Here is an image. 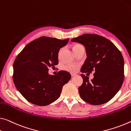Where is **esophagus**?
Here are the masks:
<instances>
[{"label":"esophagus","mask_w":131,"mask_h":131,"mask_svg":"<svg viewBox=\"0 0 131 131\" xmlns=\"http://www.w3.org/2000/svg\"><path fill=\"white\" fill-rule=\"evenodd\" d=\"M76 74H75V73H71V76H76Z\"/></svg>","instance_id":"obj_1"}]
</instances>
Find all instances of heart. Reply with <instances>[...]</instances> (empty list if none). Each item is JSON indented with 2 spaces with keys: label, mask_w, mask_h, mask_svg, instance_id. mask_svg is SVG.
Listing matches in <instances>:
<instances>
[{
  "label": "heart",
  "mask_w": 131,
  "mask_h": 131,
  "mask_svg": "<svg viewBox=\"0 0 131 131\" xmlns=\"http://www.w3.org/2000/svg\"><path fill=\"white\" fill-rule=\"evenodd\" d=\"M82 46V45H79V44L74 45L73 47V51ZM62 48L60 49L59 52H58V57L59 59H61V58L62 57ZM63 69L65 70H66V71L70 72V73H75V72L78 71V70L79 69V65L78 64H76V63H69L64 66Z\"/></svg>",
  "instance_id": "1"
}]
</instances>
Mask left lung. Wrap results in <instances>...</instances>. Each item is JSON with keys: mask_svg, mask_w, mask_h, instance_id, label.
Returning <instances> with one entry per match:
<instances>
[{"mask_svg": "<svg viewBox=\"0 0 131 131\" xmlns=\"http://www.w3.org/2000/svg\"><path fill=\"white\" fill-rule=\"evenodd\" d=\"M85 47L88 58L81 68L82 73L95 71L94 78L82 74L83 82L79 93L84 101L92 105L109 101L121 88L124 80V60L114 43L97 34H84L71 39Z\"/></svg>", "mask_w": 131, "mask_h": 131, "instance_id": "left-lung-1", "label": "left lung"}]
</instances>
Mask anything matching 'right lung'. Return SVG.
<instances>
[{
  "label": "right lung",
  "instance_id": "right-lung-1",
  "mask_svg": "<svg viewBox=\"0 0 131 131\" xmlns=\"http://www.w3.org/2000/svg\"><path fill=\"white\" fill-rule=\"evenodd\" d=\"M69 40L41 37L27 45L16 57L13 63L14 83L30 103L44 106L60 97L62 87L71 75L64 70L50 75L48 68L58 65V52Z\"/></svg>",
  "mask_w": 131,
  "mask_h": 131
}]
</instances>
